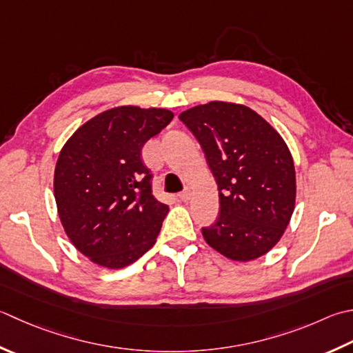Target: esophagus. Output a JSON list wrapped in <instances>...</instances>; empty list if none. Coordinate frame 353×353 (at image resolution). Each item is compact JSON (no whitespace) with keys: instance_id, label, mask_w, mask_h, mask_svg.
<instances>
[{"instance_id":"34e87169","label":"esophagus","mask_w":353,"mask_h":353,"mask_svg":"<svg viewBox=\"0 0 353 353\" xmlns=\"http://www.w3.org/2000/svg\"><path fill=\"white\" fill-rule=\"evenodd\" d=\"M190 197H191V192H190V190H183L182 192H179V199H181L182 202H188Z\"/></svg>"}]
</instances>
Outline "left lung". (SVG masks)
Listing matches in <instances>:
<instances>
[{
    "instance_id": "8db88e82",
    "label": "left lung",
    "mask_w": 353,
    "mask_h": 353,
    "mask_svg": "<svg viewBox=\"0 0 353 353\" xmlns=\"http://www.w3.org/2000/svg\"><path fill=\"white\" fill-rule=\"evenodd\" d=\"M179 119L202 147L219 186V216L202 234L225 257L248 261L277 243L292 216L295 170L285 141L254 110L214 101Z\"/></svg>"
}]
</instances>
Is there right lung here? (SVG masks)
<instances>
[{"instance_id": "right-lung-1", "label": "right lung", "mask_w": 353, "mask_h": 353, "mask_svg": "<svg viewBox=\"0 0 353 353\" xmlns=\"http://www.w3.org/2000/svg\"><path fill=\"white\" fill-rule=\"evenodd\" d=\"M163 108L119 107L85 122L54 168V199L68 239L94 263L128 266L154 245L168 206L151 192L142 147L168 125Z\"/></svg>"}]
</instances>
